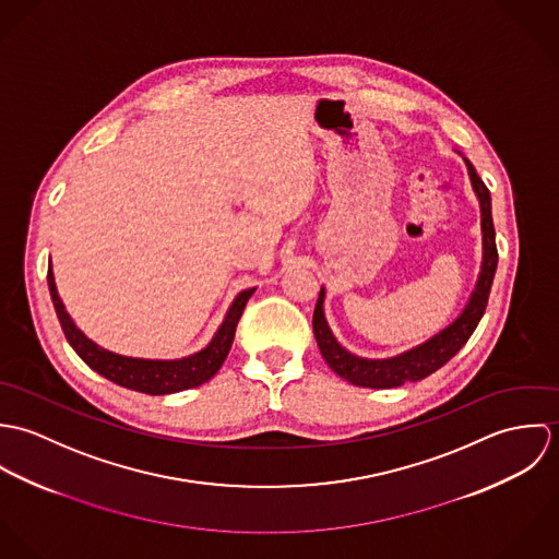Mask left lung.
<instances>
[{
	"mask_svg": "<svg viewBox=\"0 0 559 559\" xmlns=\"http://www.w3.org/2000/svg\"><path fill=\"white\" fill-rule=\"evenodd\" d=\"M472 187L476 191L479 200V211H481V266H479L478 284L476 290L472 293L469 304L461 312V317L448 324L443 331L426 340L424 344L404 350L396 357L388 359H366L348 353L331 333L326 319H324V288H320L319 301L314 308V335L319 342L320 353L329 368L342 377L344 381L357 385V388H372V390H392L400 388L404 383H415L432 372H437L441 366H445L472 337L476 331L479 319L484 317L492 277L497 271V245H495V226H492V215H490V193L486 185L476 171V167L465 159Z\"/></svg>",
	"mask_w": 559,
	"mask_h": 559,
	"instance_id": "1",
	"label": "left lung"
}]
</instances>
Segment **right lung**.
Wrapping results in <instances>:
<instances>
[{
  "label": "right lung",
  "mask_w": 559,
  "mask_h": 559,
  "mask_svg": "<svg viewBox=\"0 0 559 559\" xmlns=\"http://www.w3.org/2000/svg\"><path fill=\"white\" fill-rule=\"evenodd\" d=\"M47 282H49L51 301H53L60 324H62V331L81 359L94 372L103 374L111 383L127 388V390L142 392V394H151V396H163V394H176L182 390H191V388H198V385L211 381L217 374V370L224 366V361L230 353V346L235 342V331H237L240 314H242L249 297L255 290V288H247L237 295L226 319L219 324L217 333L213 335L209 346H204L202 350H198L189 357H182V359H140V357H124V355L105 350L98 344H94L90 337H85L78 329V324L69 317V312L58 295L51 269L47 273Z\"/></svg>",
  "instance_id": "add662e5"
}]
</instances>
